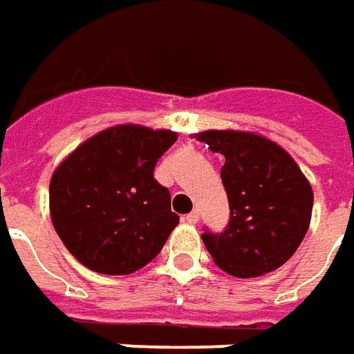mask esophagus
I'll use <instances>...</instances> for the list:
<instances>
[{
  "label": "esophagus",
  "mask_w": 354,
  "mask_h": 354,
  "mask_svg": "<svg viewBox=\"0 0 354 354\" xmlns=\"http://www.w3.org/2000/svg\"><path fill=\"white\" fill-rule=\"evenodd\" d=\"M198 211H193V212H189V214H185L183 216V221L185 223H189V225H197L198 223Z\"/></svg>",
  "instance_id": "esophagus-1"
}]
</instances>
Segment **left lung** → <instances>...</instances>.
Masks as SVG:
<instances>
[{"mask_svg": "<svg viewBox=\"0 0 354 354\" xmlns=\"http://www.w3.org/2000/svg\"><path fill=\"white\" fill-rule=\"evenodd\" d=\"M214 153L230 205L225 232H205L212 262L234 278L278 270L299 248L311 223L313 191L293 157L254 131L207 129L197 133Z\"/></svg>", "mask_w": 354, "mask_h": 354, "instance_id": "left-lung-1", "label": "left lung"}]
</instances>
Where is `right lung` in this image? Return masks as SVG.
Here are the masks:
<instances>
[{
	"instance_id": "1",
	"label": "right lung",
	"mask_w": 354,
	"mask_h": 354,
	"mask_svg": "<svg viewBox=\"0 0 354 354\" xmlns=\"http://www.w3.org/2000/svg\"><path fill=\"white\" fill-rule=\"evenodd\" d=\"M175 140L171 129L120 124L94 133L59 163L48 185V211L80 264L126 276L161 252L179 216L153 167Z\"/></svg>"
}]
</instances>
